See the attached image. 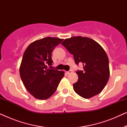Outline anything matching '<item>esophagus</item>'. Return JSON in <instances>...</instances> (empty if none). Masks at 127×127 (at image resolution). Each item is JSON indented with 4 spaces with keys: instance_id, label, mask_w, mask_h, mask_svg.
Here are the masks:
<instances>
[{
    "instance_id": "34e87169",
    "label": "esophagus",
    "mask_w": 127,
    "mask_h": 127,
    "mask_svg": "<svg viewBox=\"0 0 127 127\" xmlns=\"http://www.w3.org/2000/svg\"><path fill=\"white\" fill-rule=\"evenodd\" d=\"M72 72H73V71H72V70H70L67 71V72L66 73H67V74H71Z\"/></svg>"
}]
</instances>
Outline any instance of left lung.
Returning <instances> with one entry per match:
<instances>
[{
  "label": "left lung",
  "mask_w": 127,
  "mask_h": 127,
  "mask_svg": "<svg viewBox=\"0 0 127 127\" xmlns=\"http://www.w3.org/2000/svg\"><path fill=\"white\" fill-rule=\"evenodd\" d=\"M61 44L73 55L76 64L83 65V70L76 71L79 79L73 85L74 91L86 99L99 94L110 75L109 59L103 48L94 40L82 36L66 39Z\"/></svg>",
  "instance_id": "left-lung-1"
}]
</instances>
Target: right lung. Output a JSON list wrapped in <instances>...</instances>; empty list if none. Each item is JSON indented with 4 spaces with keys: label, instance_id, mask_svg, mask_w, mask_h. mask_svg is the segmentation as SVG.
<instances>
[{
    "label": "right lung",
    "instance_id": "1",
    "mask_svg": "<svg viewBox=\"0 0 127 127\" xmlns=\"http://www.w3.org/2000/svg\"><path fill=\"white\" fill-rule=\"evenodd\" d=\"M63 40L47 37L29 45L24 52L20 67V74L24 86L38 99H47L56 91L64 72L49 69L53 63L51 53Z\"/></svg>",
    "mask_w": 127,
    "mask_h": 127
}]
</instances>
